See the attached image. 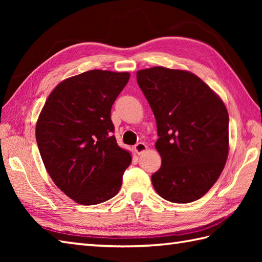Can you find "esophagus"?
Returning <instances> with one entry per match:
<instances>
[{
	"label": "esophagus",
	"mask_w": 262,
	"mask_h": 262,
	"mask_svg": "<svg viewBox=\"0 0 262 262\" xmlns=\"http://www.w3.org/2000/svg\"><path fill=\"white\" fill-rule=\"evenodd\" d=\"M134 148H135V152L137 153V154H142V153H144L147 149V146H146V144L145 143H143V142H138L136 145L134 146Z\"/></svg>",
	"instance_id": "obj_1"
}]
</instances>
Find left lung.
Instances as JSON below:
<instances>
[{
	"instance_id": "8db88e82",
	"label": "left lung",
	"mask_w": 262,
	"mask_h": 262,
	"mask_svg": "<svg viewBox=\"0 0 262 262\" xmlns=\"http://www.w3.org/2000/svg\"><path fill=\"white\" fill-rule=\"evenodd\" d=\"M157 119L155 148L162 159L153 187L172 203L202 198L229 155V113L222 99L191 72L155 66L136 73Z\"/></svg>"
}]
</instances>
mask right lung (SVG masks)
<instances>
[{"label": "right lung", "mask_w": 262, "mask_h": 262, "mask_svg": "<svg viewBox=\"0 0 262 262\" xmlns=\"http://www.w3.org/2000/svg\"><path fill=\"white\" fill-rule=\"evenodd\" d=\"M130 74L91 70L60 82L38 117L36 140L60 190L81 205L115 197L132 155L113 134L111 107Z\"/></svg>", "instance_id": "add662e5"}]
</instances>
